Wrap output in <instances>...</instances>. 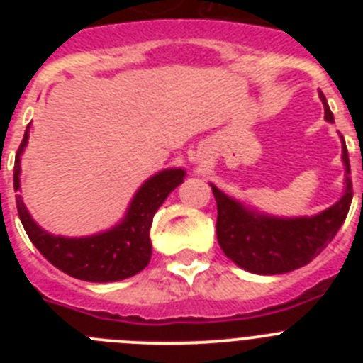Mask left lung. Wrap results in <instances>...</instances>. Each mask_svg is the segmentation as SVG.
<instances>
[{"label": "left lung", "mask_w": 363, "mask_h": 363, "mask_svg": "<svg viewBox=\"0 0 363 363\" xmlns=\"http://www.w3.org/2000/svg\"><path fill=\"white\" fill-rule=\"evenodd\" d=\"M325 120L335 123L325 96L320 94ZM344 194L336 203L313 216H272L243 203L211 184L218 205L216 236L221 251L238 267L255 274H284L313 262L335 238L352 200L351 169L342 140Z\"/></svg>", "instance_id": "8db88e82"}]
</instances>
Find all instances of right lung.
I'll return each mask as SVG.
<instances>
[{
  "label": "right lung",
  "mask_w": 363,
  "mask_h": 363,
  "mask_svg": "<svg viewBox=\"0 0 363 363\" xmlns=\"http://www.w3.org/2000/svg\"><path fill=\"white\" fill-rule=\"evenodd\" d=\"M28 129L30 123L16 154L14 191H19L21 187V154L28 143ZM185 174L187 172L182 167H172L150 176L138 189L125 211V216L116 225L91 236L70 238L49 233L38 225V221L30 216L21 194H16V205L19 220L23 223L30 242L54 267L78 280L108 284L134 277L147 267L152 255L150 225L154 214L162 207L167 196L178 185L184 184Z\"/></svg>",
  "instance_id": "add662e5"
}]
</instances>
